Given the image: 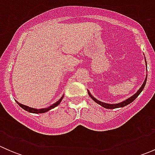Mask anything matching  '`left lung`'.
Listing matches in <instances>:
<instances>
[{
  "mask_svg": "<svg viewBox=\"0 0 155 155\" xmlns=\"http://www.w3.org/2000/svg\"><path fill=\"white\" fill-rule=\"evenodd\" d=\"M146 80H147V76H146V77H145V79L144 82H143V85H142V87H140V89H139V91L137 92V93L135 94H134L132 97H130V98L127 99L126 101H123V102L119 103V104H105V103L101 102V101H97V100L95 99V98L94 97H92V95L90 93H89V91H87V92H88L89 96H90L92 98V100H93L94 101H95V102H96L97 104H99V105L102 106L103 107L106 108V109H116V108H119V107H125V106L128 105V104H130V103H132L133 101H134V100H135L136 98H137V97H138L139 95H140V94L141 93L142 91H143V88H144V87H145V83H146Z\"/></svg>",
  "mask_w": 155,
  "mask_h": 155,
  "instance_id": "left-lung-1",
  "label": "left lung"
}]
</instances>
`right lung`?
I'll use <instances>...</instances> for the list:
<instances>
[{
  "instance_id": "obj_1",
  "label": "right lung",
  "mask_w": 155,
  "mask_h": 155,
  "mask_svg": "<svg viewBox=\"0 0 155 155\" xmlns=\"http://www.w3.org/2000/svg\"><path fill=\"white\" fill-rule=\"evenodd\" d=\"M63 97H64V96H62L61 98V99L59 100L58 101H57L56 103H54V104H52L51 106H50L49 107L44 108V109H34V108H31L29 107H27V106H25V105H23V104H21L20 103L17 102V101H16V103L18 104V105H19V107H21V108H22V109H24L25 110L28 111V112H31V113H36V114H37V113H44V112H48V111L50 110V109H53V108L56 107L58 105H59V104H60V103H61V101L62 99H63Z\"/></svg>"
}]
</instances>
